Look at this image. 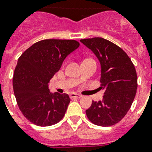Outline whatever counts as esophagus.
<instances>
[{
	"label": "esophagus",
	"instance_id": "34e87169",
	"mask_svg": "<svg viewBox=\"0 0 152 152\" xmlns=\"http://www.w3.org/2000/svg\"><path fill=\"white\" fill-rule=\"evenodd\" d=\"M82 95L80 94H76V93H71L70 94V97L71 98H80L82 97Z\"/></svg>",
	"mask_w": 152,
	"mask_h": 152
}]
</instances>
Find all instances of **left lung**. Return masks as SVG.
<instances>
[{
	"label": "left lung",
	"mask_w": 152,
	"mask_h": 152,
	"mask_svg": "<svg viewBox=\"0 0 152 152\" xmlns=\"http://www.w3.org/2000/svg\"><path fill=\"white\" fill-rule=\"evenodd\" d=\"M93 50L102 66V102H93L86 110L88 118L100 126H110L127 113L135 96L138 81L134 65L127 54L103 38L80 39Z\"/></svg>",
	"instance_id": "obj_1"
}]
</instances>
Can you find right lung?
I'll return each instance as SVG.
<instances>
[{
    "instance_id": "obj_1",
    "label": "right lung",
    "mask_w": 152,
    "mask_h": 152,
    "mask_svg": "<svg viewBox=\"0 0 152 152\" xmlns=\"http://www.w3.org/2000/svg\"><path fill=\"white\" fill-rule=\"evenodd\" d=\"M79 46L76 40L44 39L19 57L13 72V93L19 110L33 124L49 126L64 116L69 96L66 93H50L48 84L65 58Z\"/></svg>"
}]
</instances>
